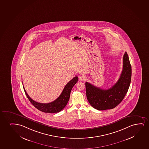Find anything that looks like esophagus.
<instances>
[{
    "instance_id": "obj_1",
    "label": "esophagus",
    "mask_w": 149,
    "mask_h": 149,
    "mask_svg": "<svg viewBox=\"0 0 149 149\" xmlns=\"http://www.w3.org/2000/svg\"><path fill=\"white\" fill-rule=\"evenodd\" d=\"M79 78L80 81H85L86 80V77L85 76L83 75H80L79 76Z\"/></svg>"
}]
</instances>
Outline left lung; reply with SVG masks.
<instances>
[{
	"mask_svg": "<svg viewBox=\"0 0 149 149\" xmlns=\"http://www.w3.org/2000/svg\"><path fill=\"white\" fill-rule=\"evenodd\" d=\"M132 78V66L127 52L123 58V69L118 81L112 87L101 89L88 82L85 83L87 100L93 108L106 110L116 107L123 100L130 87Z\"/></svg>",
	"mask_w": 149,
	"mask_h": 149,
	"instance_id": "1",
	"label": "left lung"
}]
</instances>
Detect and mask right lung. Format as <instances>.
Instances as JSON below:
<instances>
[{
	"label": "right lung",
	"instance_id": "1",
	"mask_svg": "<svg viewBox=\"0 0 149 149\" xmlns=\"http://www.w3.org/2000/svg\"><path fill=\"white\" fill-rule=\"evenodd\" d=\"M78 80V78L77 76H76L73 78L71 80H70L66 84L61 94L56 100H54L52 102L47 103V104L40 103L34 101L27 94L25 89L23 86L24 90L25 91L26 96L28 97V99H29L31 104L38 110L45 113H58L62 111L67 104L68 101L69 100L71 91L74 85L77 82Z\"/></svg>",
	"mask_w": 149,
	"mask_h": 149
}]
</instances>
